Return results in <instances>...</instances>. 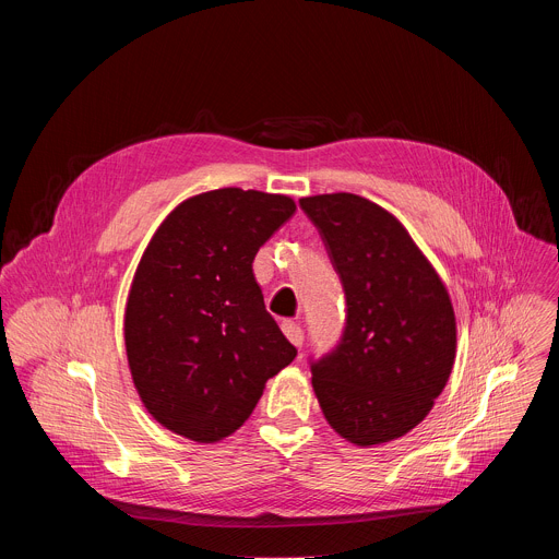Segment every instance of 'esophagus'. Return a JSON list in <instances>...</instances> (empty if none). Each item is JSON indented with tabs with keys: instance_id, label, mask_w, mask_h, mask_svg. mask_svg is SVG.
I'll use <instances>...</instances> for the list:
<instances>
[{
	"instance_id": "esophagus-1",
	"label": "esophagus",
	"mask_w": 559,
	"mask_h": 559,
	"mask_svg": "<svg viewBox=\"0 0 559 559\" xmlns=\"http://www.w3.org/2000/svg\"><path fill=\"white\" fill-rule=\"evenodd\" d=\"M281 328H283V334L289 338L292 345H296V347L302 345V330H300L298 323H294V321H283Z\"/></svg>"
}]
</instances>
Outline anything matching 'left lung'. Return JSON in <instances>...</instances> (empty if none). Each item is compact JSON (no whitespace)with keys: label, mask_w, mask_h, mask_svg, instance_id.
I'll list each match as a JSON object with an SVG mask.
<instances>
[{"label":"left lung","mask_w":559,"mask_h":559,"mask_svg":"<svg viewBox=\"0 0 559 559\" xmlns=\"http://www.w3.org/2000/svg\"><path fill=\"white\" fill-rule=\"evenodd\" d=\"M347 296L338 349L311 365L330 427L356 447L403 438L433 409L455 362L449 292L407 227L352 194L302 197Z\"/></svg>","instance_id":"left-lung-1"}]
</instances>
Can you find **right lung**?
<instances>
[{
    "mask_svg": "<svg viewBox=\"0 0 559 559\" xmlns=\"http://www.w3.org/2000/svg\"><path fill=\"white\" fill-rule=\"evenodd\" d=\"M294 212L287 194L221 188L181 201L152 234L123 341L141 403L168 431L199 444L231 436L296 358L252 270Z\"/></svg>",
    "mask_w": 559,
    "mask_h": 559,
    "instance_id": "add662e5",
    "label": "right lung"
}]
</instances>
